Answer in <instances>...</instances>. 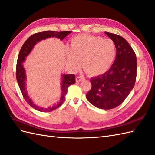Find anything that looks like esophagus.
Listing matches in <instances>:
<instances>
[{"instance_id":"1","label":"esophagus","mask_w":155,"mask_h":155,"mask_svg":"<svg viewBox=\"0 0 155 155\" xmlns=\"http://www.w3.org/2000/svg\"><path fill=\"white\" fill-rule=\"evenodd\" d=\"M84 81V78L83 77H78L76 78V81L77 82H81V81Z\"/></svg>"}]
</instances>
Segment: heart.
<instances>
[{
    "label": "heart",
    "instance_id": "1",
    "mask_svg": "<svg viewBox=\"0 0 155 155\" xmlns=\"http://www.w3.org/2000/svg\"><path fill=\"white\" fill-rule=\"evenodd\" d=\"M71 49L66 48L67 63L73 70L83 67L91 75L105 73L116 57V45L113 40L82 34L71 40Z\"/></svg>",
    "mask_w": 155,
    "mask_h": 155
}]
</instances>
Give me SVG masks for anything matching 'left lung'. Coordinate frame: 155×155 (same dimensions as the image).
Here are the masks:
<instances>
[{
  "instance_id": "1",
  "label": "left lung",
  "mask_w": 155,
  "mask_h": 155,
  "mask_svg": "<svg viewBox=\"0 0 155 155\" xmlns=\"http://www.w3.org/2000/svg\"><path fill=\"white\" fill-rule=\"evenodd\" d=\"M105 34L115 44V60L109 71L90 79L92 88L86 94V98L99 109H111L120 105L133 89L137 61L132 48L124 38L108 32Z\"/></svg>"
}]
</instances>
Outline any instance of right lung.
<instances>
[{
  "label": "right lung",
  "instance_id": "1",
  "mask_svg": "<svg viewBox=\"0 0 155 155\" xmlns=\"http://www.w3.org/2000/svg\"><path fill=\"white\" fill-rule=\"evenodd\" d=\"M71 33V31L55 32V31H44V32L35 33L33 35H31L30 37L27 39V41L25 42L24 44H23L20 51H19L16 65V79L18 81V84L19 86V88L21 90L23 96L24 97L25 100L27 101V104L32 107L33 109L38 110V111L50 112L51 110H54V109L59 107L65 100V96L67 94V89H68L69 86L75 83V75L66 74H61V88L62 94L59 102L57 105L55 104L52 107H49L48 108L41 107L37 106V105H35L34 104L32 100L29 97L28 93H27L26 87L27 77L25 70L24 69V67H23V63L25 61V57L28 56L29 54L31 53V51H32L35 45H37L38 42L41 41L42 40H45L46 38L51 37L59 38L61 41V40H63Z\"/></svg>",
  "mask_w": 155,
  "mask_h": 155
}]
</instances>
